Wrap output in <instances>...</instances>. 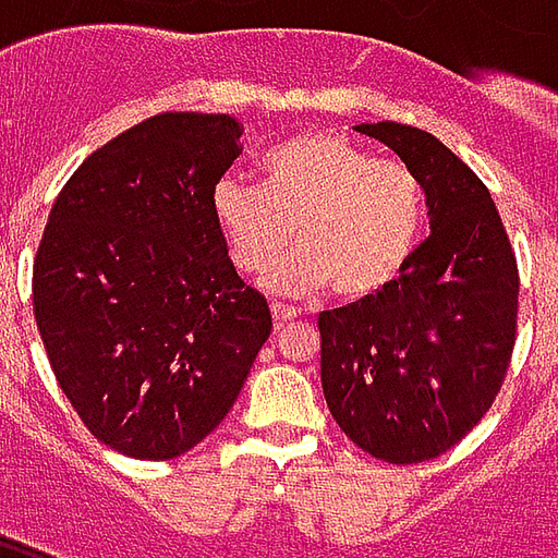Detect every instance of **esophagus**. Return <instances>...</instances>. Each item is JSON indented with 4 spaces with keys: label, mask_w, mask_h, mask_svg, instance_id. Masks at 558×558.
Instances as JSON below:
<instances>
[{
    "label": "esophagus",
    "mask_w": 558,
    "mask_h": 558,
    "mask_svg": "<svg viewBox=\"0 0 558 558\" xmlns=\"http://www.w3.org/2000/svg\"><path fill=\"white\" fill-rule=\"evenodd\" d=\"M271 316H275V323H278V326H283V323L295 319V316H299V311H295V307H290V304L271 302Z\"/></svg>",
    "instance_id": "esophagus-1"
}]
</instances>
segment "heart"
<instances>
[{
    "instance_id": "heart-1",
    "label": "heart",
    "mask_w": 558,
    "mask_h": 558,
    "mask_svg": "<svg viewBox=\"0 0 558 558\" xmlns=\"http://www.w3.org/2000/svg\"><path fill=\"white\" fill-rule=\"evenodd\" d=\"M211 218L232 266L266 275L295 238L303 247L266 280L280 295L335 283L347 302L391 287L415 256L427 206L418 175L331 131L283 140L263 158V184L220 175Z\"/></svg>"
}]
</instances>
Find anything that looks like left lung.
<instances>
[{
  "label": "left lung",
  "mask_w": 558,
  "mask_h": 558,
  "mask_svg": "<svg viewBox=\"0 0 558 558\" xmlns=\"http://www.w3.org/2000/svg\"><path fill=\"white\" fill-rule=\"evenodd\" d=\"M355 131L418 175L430 235L391 287L319 314L323 395L362 451L421 463L460 442L502 388L517 259L490 191L445 143L398 122Z\"/></svg>",
  "instance_id": "obj_1"
}]
</instances>
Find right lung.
Segmentation results:
<instances>
[{"mask_svg": "<svg viewBox=\"0 0 558 558\" xmlns=\"http://www.w3.org/2000/svg\"><path fill=\"white\" fill-rule=\"evenodd\" d=\"M239 137L232 116H151L92 151L50 208L35 323L59 388L119 454L170 460L203 442L271 335L211 218Z\"/></svg>", "mask_w": 558, "mask_h": 558, "instance_id": "add662e5", "label": "right lung"}]
</instances>
